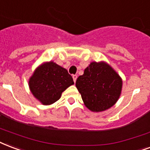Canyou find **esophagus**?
I'll return each instance as SVG.
<instances>
[{"instance_id":"obj_1","label":"esophagus","mask_w":150,"mask_h":150,"mask_svg":"<svg viewBox=\"0 0 150 150\" xmlns=\"http://www.w3.org/2000/svg\"><path fill=\"white\" fill-rule=\"evenodd\" d=\"M72 78H73V80H74V82H76V79H77V75H72Z\"/></svg>"}]
</instances>
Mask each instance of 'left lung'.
<instances>
[{
  "label": "left lung",
  "instance_id": "obj_1",
  "mask_svg": "<svg viewBox=\"0 0 150 150\" xmlns=\"http://www.w3.org/2000/svg\"><path fill=\"white\" fill-rule=\"evenodd\" d=\"M75 86L85 106L91 111L106 110L120 96L122 82L119 75L105 63L93 62L79 76Z\"/></svg>",
  "mask_w": 150,
  "mask_h": 150
}]
</instances>
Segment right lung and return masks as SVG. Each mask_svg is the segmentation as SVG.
I'll return each mask as SVG.
<instances>
[{"instance_id": "add662e5", "label": "right lung", "mask_w": 150, "mask_h": 150, "mask_svg": "<svg viewBox=\"0 0 150 150\" xmlns=\"http://www.w3.org/2000/svg\"><path fill=\"white\" fill-rule=\"evenodd\" d=\"M72 84L74 81L68 71L53 62L39 67L29 80L31 91L44 105L56 102Z\"/></svg>"}]
</instances>
